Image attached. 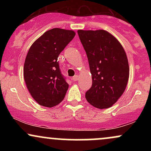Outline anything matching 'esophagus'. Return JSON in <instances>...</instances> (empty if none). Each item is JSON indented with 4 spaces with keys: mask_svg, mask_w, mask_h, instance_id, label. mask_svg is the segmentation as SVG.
Listing matches in <instances>:
<instances>
[{
    "mask_svg": "<svg viewBox=\"0 0 151 151\" xmlns=\"http://www.w3.org/2000/svg\"><path fill=\"white\" fill-rule=\"evenodd\" d=\"M78 79H79V75H75V76H74L73 77H72V80H73L74 81H77Z\"/></svg>",
    "mask_w": 151,
    "mask_h": 151,
    "instance_id": "obj_1",
    "label": "esophagus"
}]
</instances>
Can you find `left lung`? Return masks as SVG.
<instances>
[{
  "mask_svg": "<svg viewBox=\"0 0 151 151\" xmlns=\"http://www.w3.org/2000/svg\"><path fill=\"white\" fill-rule=\"evenodd\" d=\"M92 78L86 99L99 109L111 107L125 91L129 78L126 53L119 41L104 30H78Z\"/></svg>",
  "mask_w": 151,
  "mask_h": 151,
  "instance_id": "left-lung-1",
  "label": "left lung"
}]
</instances>
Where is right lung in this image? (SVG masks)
Listing matches in <instances>:
<instances>
[{
  "mask_svg": "<svg viewBox=\"0 0 151 151\" xmlns=\"http://www.w3.org/2000/svg\"><path fill=\"white\" fill-rule=\"evenodd\" d=\"M74 30L53 28L44 32L30 46L23 67V77L35 101L45 107L61 103L69 84L60 73L58 58L75 36Z\"/></svg>",
  "mask_w": 151,
  "mask_h": 151,
  "instance_id": "right-lung-1",
  "label": "right lung"
}]
</instances>
